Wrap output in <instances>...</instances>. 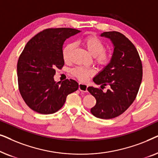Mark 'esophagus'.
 <instances>
[{
    "label": "esophagus",
    "instance_id": "34e87169",
    "mask_svg": "<svg viewBox=\"0 0 158 158\" xmlns=\"http://www.w3.org/2000/svg\"><path fill=\"white\" fill-rule=\"evenodd\" d=\"M87 88H88V85L84 83H79V90L82 92H87Z\"/></svg>",
    "mask_w": 158,
    "mask_h": 158
}]
</instances>
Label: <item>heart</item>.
Returning a JSON list of instances; mask_svg holds the SVG:
<instances>
[{
	"instance_id": "1",
	"label": "heart",
	"mask_w": 158,
	"mask_h": 158,
	"mask_svg": "<svg viewBox=\"0 0 158 158\" xmlns=\"http://www.w3.org/2000/svg\"><path fill=\"white\" fill-rule=\"evenodd\" d=\"M83 43L90 55L96 57V62L99 66H106L109 64L111 55L105 51L104 43L100 39L94 36H88L83 40ZM75 48L74 43H68L62 49V57L65 62L70 59L71 54ZM71 73L81 81H85L88 77L94 74L92 69L76 67L72 69Z\"/></svg>"
}]
</instances>
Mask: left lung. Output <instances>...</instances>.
<instances>
[{
  "label": "left lung",
  "mask_w": 158,
  "mask_h": 158,
  "mask_svg": "<svg viewBox=\"0 0 158 158\" xmlns=\"http://www.w3.org/2000/svg\"><path fill=\"white\" fill-rule=\"evenodd\" d=\"M101 36L109 39L114 44L111 61L94 82L101 88L109 85L104 93L101 88L88 87L96 103L90 109L93 115L109 119L121 115L131 105L137 96L142 78V65L139 53L130 40L118 31H106Z\"/></svg>",
  "instance_id": "obj_1"
}]
</instances>
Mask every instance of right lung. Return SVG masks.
Instances as JSON below:
<instances>
[{"label": "right lung", "mask_w": 158, "mask_h": 158, "mask_svg": "<svg viewBox=\"0 0 158 158\" xmlns=\"http://www.w3.org/2000/svg\"><path fill=\"white\" fill-rule=\"evenodd\" d=\"M81 32L70 28L47 29L31 38L17 64L19 88L23 101L33 111L42 114L57 112L68 94L78 88L73 79L55 82V69L64 62L62 47L67 39Z\"/></svg>", "instance_id": "obj_1"}]
</instances>
